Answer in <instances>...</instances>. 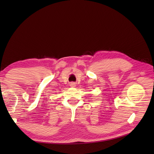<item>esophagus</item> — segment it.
Here are the masks:
<instances>
[{
	"instance_id": "1",
	"label": "esophagus",
	"mask_w": 154,
	"mask_h": 154,
	"mask_svg": "<svg viewBox=\"0 0 154 154\" xmlns=\"http://www.w3.org/2000/svg\"><path fill=\"white\" fill-rule=\"evenodd\" d=\"M71 87H75V83H71Z\"/></svg>"
}]
</instances>
